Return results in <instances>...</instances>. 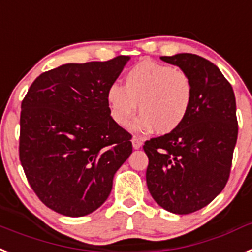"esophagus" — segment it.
Here are the masks:
<instances>
[{"instance_id": "obj_1", "label": "esophagus", "mask_w": 252, "mask_h": 252, "mask_svg": "<svg viewBox=\"0 0 252 252\" xmlns=\"http://www.w3.org/2000/svg\"><path fill=\"white\" fill-rule=\"evenodd\" d=\"M141 145H143V141L139 137H132V147H134V149H139V148H141Z\"/></svg>"}]
</instances>
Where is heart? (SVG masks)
Listing matches in <instances>:
<instances>
[{"mask_svg": "<svg viewBox=\"0 0 252 252\" xmlns=\"http://www.w3.org/2000/svg\"><path fill=\"white\" fill-rule=\"evenodd\" d=\"M193 98L186 71L152 60H143L125 74L124 88L107 92L109 113L118 126H127L139 107L137 127L164 135L177 130L189 115Z\"/></svg>", "mask_w": 252, "mask_h": 252, "instance_id": "obj_1", "label": "heart"}]
</instances>
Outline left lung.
<instances>
[{"mask_svg": "<svg viewBox=\"0 0 252 252\" xmlns=\"http://www.w3.org/2000/svg\"><path fill=\"white\" fill-rule=\"evenodd\" d=\"M191 77L193 98L176 131L144 143L147 185L163 209L190 214L224 189L231 173L238 125L232 85L216 64L191 53L160 57Z\"/></svg>", "mask_w": 252, "mask_h": 252, "instance_id": "1", "label": "left lung"}]
</instances>
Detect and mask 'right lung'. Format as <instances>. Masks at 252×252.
<instances>
[{
	"mask_svg": "<svg viewBox=\"0 0 252 252\" xmlns=\"http://www.w3.org/2000/svg\"><path fill=\"white\" fill-rule=\"evenodd\" d=\"M128 61L67 63L46 71L21 102L19 158L49 209L83 217L98 209L132 153L131 134L109 113L107 92Z\"/></svg>",
	"mask_w": 252,
	"mask_h": 252,
	"instance_id": "obj_1",
	"label": "right lung"
}]
</instances>
